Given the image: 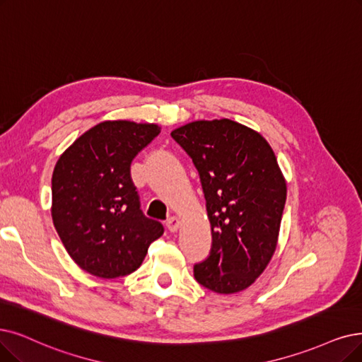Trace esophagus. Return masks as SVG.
I'll return each instance as SVG.
<instances>
[{
	"mask_svg": "<svg viewBox=\"0 0 362 362\" xmlns=\"http://www.w3.org/2000/svg\"><path fill=\"white\" fill-rule=\"evenodd\" d=\"M180 226H181V221H180V218H177V216H172V218H169L166 223V227L170 233H175V231H178Z\"/></svg>",
	"mask_w": 362,
	"mask_h": 362,
	"instance_id": "1",
	"label": "esophagus"
}]
</instances>
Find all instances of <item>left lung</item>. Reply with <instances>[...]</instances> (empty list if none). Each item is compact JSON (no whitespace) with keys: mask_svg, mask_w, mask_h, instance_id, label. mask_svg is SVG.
Returning a JSON list of instances; mask_svg holds the SVG:
<instances>
[{"mask_svg":"<svg viewBox=\"0 0 362 362\" xmlns=\"http://www.w3.org/2000/svg\"><path fill=\"white\" fill-rule=\"evenodd\" d=\"M200 175L211 223L209 257L194 266L208 290H247L276 251L286 182L270 144L238 122L196 120L173 129Z\"/></svg>","mask_w":362,"mask_h":362,"instance_id":"8db88e82","label":"left lung"}]
</instances>
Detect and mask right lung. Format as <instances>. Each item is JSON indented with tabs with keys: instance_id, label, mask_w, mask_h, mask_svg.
I'll return each mask as SVG.
<instances>
[{
	"instance_id": "obj_1",
	"label": "right lung",
	"mask_w": 362,
	"mask_h": 362,
	"mask_svg": "<svg viewBox=\"0 0 362 362\" xmlns=\"http://www.w3.org/2000/svg\"><path fill=\"white\" fill-rule=\"evenodd\" d=\"M160 134L156 123L107 120L57 158L52 220L76 264L96 278L135 272L163 226L147 218L131 178L134 157Z\"/></svg>"
}]
</instances>
